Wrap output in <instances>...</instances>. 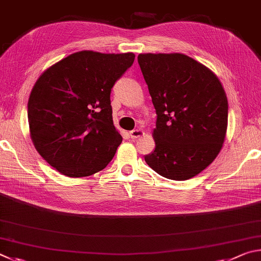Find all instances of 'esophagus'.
Segmentation results:
<instances>
[{
    "label": "esophagus",
    "instance_id": "esophagus-1",
    "mask_svg": "<svg viewBox=\"0 0 261 261\" xmlns=\"http://www.w3.org/2000/svg\"><path fill=\"white\" fill-rule=\"evenodd\" d=\"M129 135H130L132 139L136 140V139L141 138V136H143L144 135V132L142 129H134V130L129 132Z\"/></svg>",
    "mask_w": 261,
    "mask_h": 261
}]
</instances>
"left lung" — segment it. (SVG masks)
<instances>
[{"label":"left lung","mask_w":261,"mask_h":261,"mask_svg":"<svg viewBox=\"0 0 261 261\" xmlns=\"http://www.w3.org/2000/svg\"><path fill=\"white\" fill-rule=\"evenodd\" d=\"M138 61L157 113L156 148L144 161L167 179H191L222 149L226 91L214 72L187 55L140 54Z\"/></svg>","instance_id":"1"}]
</instances>
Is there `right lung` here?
<instances>
[{"label": "right lung", "mask_w": 261, "mask_h": 261, "mask_svg": "<svg viewBox=\"0 0 261 261\" xmlns=\"http://www.w3.org/2000/svg\"><path fill=\"white\" fill-rule=\"evenodd\" d=\"M135 55L82 50L48 67L32 88L30 135L41 157L70 177L102 171L122 138L113 125L111 88Z\"/></svg>", "instance_id": "obj_1"}]
</instances>
